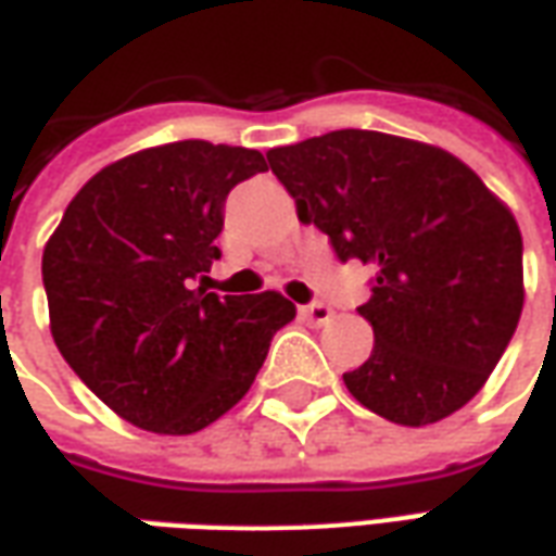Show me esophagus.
<instances>
[{
	"label": "esophagus",
	"mask_w": 556,
	"mask_h": 556,
	"mask_svg": "<svg viewBox=\"0 0 556 556\" xmlns=\"http://www.w3.org/2000/svg\"><path fill=\"white\" fill-rule=\"evenodd\" d=\"M301 315L313 327H321V325H327L330 318H333V309H330V306H325V303H306V306H301Z\"/></svg>",
	"instance_id": "esophagus-1"
}]
</instances>
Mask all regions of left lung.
<instances>
[{
    "mask_svg": "<svg viewBox=\"0 0 556 556\" xmlns=\"http://www.w3.org/2000/svg\"><path fill=\"white\" fill-rule=\"evenodd\" d=\"M301 223L339 262L375 267L369 361L342 375L363 408L429 426L489 381L525 306L513 211L443 148L378 130H333L267 151Z\"/></svg>",
    "mask_w": 556,
    "mask_h": 556,
    "instance_id": "1",
    "label": "left lung"
}]
</instances>
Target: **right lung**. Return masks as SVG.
Listing matches in <instances>:
<instances>
[{
    "label": "right lung",
    "mask_w": 556,
    "mask_h": 556,
    "mask_svg": "<svg viewBox=\"0 0 556 556\" xmlns=\"http://www.w3.org/2000/svg\"><path fill=\"white\" fill-rule=\"evenodd\" d=\"M253 148L184 139L103 166L43 247L55 349L139 429L193 434L235 408L294 303L195 286L219 258L223 205L265 172Z\"/></svg>",
    "instance_id": "right-lung-1"
}]
</instances>
